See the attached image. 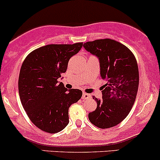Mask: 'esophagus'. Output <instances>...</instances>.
<instances>
[{"label": "esophagus", "instance_id": "1", "mask_svg": "<svg viewBox=\"0 0 160 160\" xmlns=\"http://www.w3.org/2000/svg\"><path fill=\"white\" fill-rule=\"evenodd\" d=\"M92 98V96H91V95H90V94H88V93H86V92H83V93H82V98L83 100H86V99H89V98Z\"/></svg>", "mask_w": 160, "mask_h": 160}]
</instances>
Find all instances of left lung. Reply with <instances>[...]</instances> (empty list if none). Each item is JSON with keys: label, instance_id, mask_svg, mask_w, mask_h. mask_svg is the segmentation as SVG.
<instances>
[{"label": "left lung", "instance_id": "obj_1", "mask_svg": "<svg viewBox=\"0 0 160 160\" xmlns=\"http://www.w3.org/2000/svg\"><path fill=\"white\" fill-rule=\"evenodd\" d=\"M83 46L98 56L101 78L106 81L102 99L93 96L97 108L88 114L89 121L100 129L116 126L129 115L137 95L139 75L136 57L126 45L113 39H98Z\"/></svg>", "mask_w": 160, "mask_h": 160}]
</instances>
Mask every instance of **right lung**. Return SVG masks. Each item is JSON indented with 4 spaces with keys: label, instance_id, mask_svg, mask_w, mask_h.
<instances>
[{
    "label": "right lung",
    "instance_id": "right-lung-1",
    "mask_svg": "<svg viewBox=\"0 0 160 160\" xmlns=\"http://www.w3.org/2000/svg\"><path fill=\"white\" fill-rule=\"evenodd\" d=\"M82 45V42L48 44L31 52L23 62L18 78L20 99L33 124L45 132L65 129L69 122V107L82 97L81 90H68L58 78Z\"/></svg>",
    "mask_w": 160,
    "mask_h": 160
}]
</instances>
